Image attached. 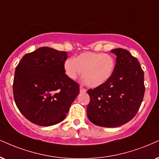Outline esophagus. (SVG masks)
<instances>
[{
    "label": "esophagus",
    "mask_w": 159,
    "mask_h": 159,
    "mask_svg": "<svg viewBox=\"0 0 159 159\" xmlns=\"http://www.w3.org/2000/svg\"><path fill=\"white\" fill-rule=\"evenodd\" d=\"M80 92H81V93H85V92L87 91V90H86L85 89H84L83 86H80Z\"/></svg>",
    "instance_id": "obj_1"
}]
</instances>
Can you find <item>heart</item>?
I'll return each instance as SVG.
<instances>
[{"instance_id":"1","label":"heart","mask_w":159,"mask_h":159,"mask_svg":"<svg viewBox=\"0 0 159 159\" xmlns=\"http://www.w3.org/2000/svg\"><path fill=\"white\" fill-rule=\"evenodd\" d=\"M65 74L74 80L82 74L86 85L96 88L108 80L114 71L115 60L112 56L104 53L84 52L75 58L64 62Z\"/></svg>"}]
</instances>
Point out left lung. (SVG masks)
Here are the masks:
<instances>
[{"label":"left lung","instance_id":"1","mask_svg":"<svg viewBox=\"0 0 159 159\" xmlns=\"http://www.w3.org/2000/svg\"><path fill=\"white\" fill-rule=\"evenodd\" d=\"M111 52L116 55L112 76L106 83L88 91V117L93 124L105 127L121 126L134 118L145 91L144 71L137 58L124 48Z\"/></svg>","mask_w":159,"mask_h":159}]
</instances>
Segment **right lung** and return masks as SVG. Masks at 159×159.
<instances>
[{"mask_svg":"<svg viewBox=\"0 0 159 159\" xmlns=\"http://www.w3.org/2000/svg\"><path fill=\"white\" fill-rule=\"evenodd\" d=\"M66 52L41 47L25 54L15 68V104L28 120L52 126L64 120L80 93L79 84L65 74Z\"/></svg>","mask_w":159,"mask_h":159,"instance_id":"add662e5","label":"right lung"}]
</instances>
